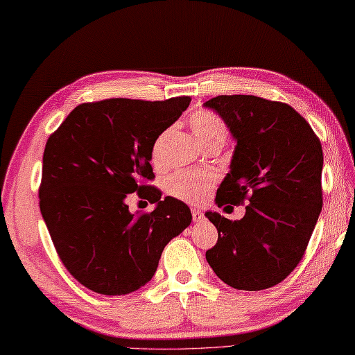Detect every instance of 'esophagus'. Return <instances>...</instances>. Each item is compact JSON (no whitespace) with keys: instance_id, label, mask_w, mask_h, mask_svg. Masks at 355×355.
I'll return each mask as SVG.
<instances>
[{"instance_id":"esophagus-1","label":"esophagus","mask_w":355,"mask_h":355,"mask_svg":"<svg viewBox=\"0 0 355 355\" xmlns=\"http://www.w3.org/2000/svg\"><path fill=\"white\" fill-rule=\"evenodd\" d=\"M191 214H193V222H200V220H204V213H202L200 209L193 208V209H191Z\"/></svg>"}]
</instances>
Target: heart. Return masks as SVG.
Segmentation results:
<instances>
[{
    "label": "heart",
    "mask_w": 355,
    "mask_h": 355,
    "mask_svg": "<svg viewBox=\"0 0 355 355\" xmlns=\"http://www.w3.org/2000/svg\"><path fill=\"white\" fill-rule=\"evenodd\" d=\"M190 127L193 135L204 147L220 144L223 146L228 137V127L218 114L209 110H198L190 116ZM168 132H164L156 137L151 148V159L153 162L161 161V151L165 136ZM214 179L211 175H200L187 170H179L167 179V191L180 200L190 202V204H200L208 196L209 188L213 187Z\"/></svg>",
    "instance_id": "1"
}]
</instances>
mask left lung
I'll use <instances>...</instances> for the list:
<instances>
[{
  "mask_svg": "<svg viewBox=\"0 0 355 355\" xmlns=\"http://www.w3.org/2000/svg\"><path fill=\"white\" fill-rule=\"evenodd\" d=\"M204 105L219 113L237 141L216 204L248 200L241 220L205 213L219 233L207 262L236 289L271 288L299 265L322 211L320 139L285 103L220 95Z\"/></svg>",
  "mask_w": 355,
  "mask_h": 355,
  "instance_id": "1",
  "label": "left lung"
}]
</instances>
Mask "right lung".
I'll list each match as a JSON object with an SVG mask.
<instances>
[{
	"label": "right lung",
	"mask_w": 355,
	"mask_h": 355,
	"mask_svg": "<svg viewBox=\"0 0 355 355\" xmlns=\"http://www.w3.org/2000/svg\"><path fill=\"white\" fill-rule=\"evenodd\" d=\"M190 96L165 101L112 98L79 104L47 139L40 208L55 250L79 284L104 295H124L155 276L162 251L191 223L182 200L153 180L151 148ZM137 192L156 203L132 215L125 199Z\"/></svg>",
	"instance_id": "add662e5"
}]
</instances>
